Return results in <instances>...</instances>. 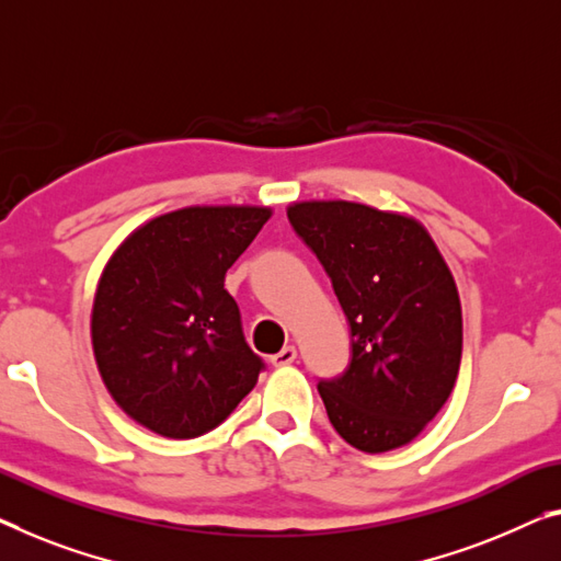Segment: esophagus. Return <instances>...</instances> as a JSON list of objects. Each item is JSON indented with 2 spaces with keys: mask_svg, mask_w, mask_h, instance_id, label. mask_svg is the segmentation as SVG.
<instances>
[{
  "mask_svg": "<svg viewBox=\"0 0 561 561\" xmlns=\"http://www.w3.org/2000/svg\"><path fill=\"white\" fill-rule=\"evenodd\" d=\"M274 367H287L297 360V347L295 345H284L277 355L270 357Z\"/></svg>",
  "mask_w": 561,
  "mask_h": 561,
  "instance_id": "1",
  "label": "esophagus"
}]
</instances>
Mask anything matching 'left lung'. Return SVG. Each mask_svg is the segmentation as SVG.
Listing matches in <instances>:
<instances>
[{
	"instance_id": "1",
	"label": "left lung",
	"mask_w": 561,
	"mask_h": 561,
	"mask_svg": "<svg viewBox=\"0 0 561 561\" xmlns=\"http://www.w3.org/2000/svg\"><path fill=\"white\" fill-rule=\"evenodd\" d=\"M287 216L330 274L353 360L322 380L334 431L363 454L405 446L446 405L463 350L461 299L413 216L355 201H295Z\"/></svg>"
}]
</instances>
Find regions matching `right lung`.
Listing matches in <instances>:
<instances>
[{
    "label": "right lung",
    "instance_id": "obj_1",
    "mask_svg": "<svg viewBox=\"0 0 561 561\" xmlns=\"http://www.w3.org/2000/svg\"><path fill=\"white\" fill-rule=\"evenodd\" d=\"M270 206H186L130 231L100 274L90 334L121 411L163 438L211 431L256 386L229 266Z\"/></svg>",
    "mask_w": 561,
    "mask_h": 561
}]
</instances>
